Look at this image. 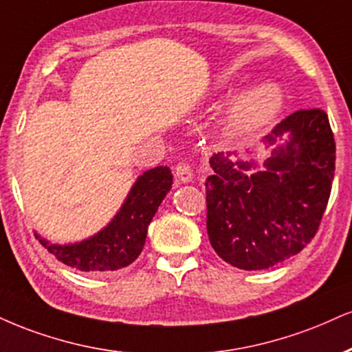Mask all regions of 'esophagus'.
I'll use <instances>...</instances> for the list:
<instances>
[{
	"label": "esophagus",
	"instance_id": "1",
	"mask_svg": "<svg viewBox=\"0 0 352 352\" xmlns=\"http://www.w3.org/2000/svg\"><path fill=\"white\" fill-rule=\"evenodd\" d=\"M175 177L180 182H184V184H188V182H192L193 170H192V167H190V164L180 162L179 165H177V167H175Z\"/></svg>",
	"mask_w": 352,
	"mask_h": 352
}]
</instances>
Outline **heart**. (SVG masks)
I'll return each instance as SVG.
<instances>
[{
	"label": "heart",
	"instance_id": "heart-1",
	"mask_svg": "<svg viewBox=\"0 0 352 352\" xmlns=\"http://www.w3.org/2000/svg\"><path fill=\"white\" fill-rule=\"evenodd\" d=\"M280 104L282 93L277 85H257L232 103L228 114V131L231 134L252 133L267 124L278 113Z\"/></svg>",
	"mask_w": 352,
	"mask_h": 352
}]
</instances>
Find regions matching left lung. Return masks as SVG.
<instances>
[{"instance_id": "left-lung-1", "label": "left lung", "mask_w": 352, "mask_h": 352, "mask_svg": "<svg viewBox=\"0 0 352 352\" xmlns=\"http://www.w3.org/2000/svg\"><path fill=\"white\" fill-rule=\"evenodd\" d=\"M277 146L265 168L214 154L206 187V230L224 262L244 270L269 269L298 254L318 231L334 177L336 144L328 114L298 109L275 126Z\"/></svg>"}]
</instances>
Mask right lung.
I'll use <instances>...</instances> for the list:
<instances>
[{
	"label": "right lung",
	"mask_w": 352,
	"mask_h": 352,
	"mask_svg": "<svg viewBox=\"0 0 352 352\" xmlns=\"http://www.w3.org/2000/svg\"><path fill=\"white\" fill-rule=\"evenodd\" d=\"M170 187V168H151L135 180L120 213L93 238L69 245L49 244L39 236L36 238L58 261L82 272L101 274L128 267L141 254L147 226Z\"/></svg>",
	"instance_id": "right-lung-1"
}]
</instances>
